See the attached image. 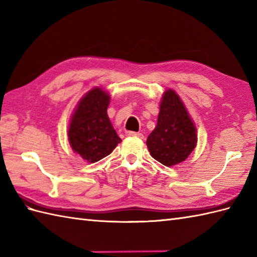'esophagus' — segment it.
<instances>
[{
	"instance_id": "obj_1",
	"label": "esophagus",
	"mask_w": 257,
	"mask_h": 257,
	"mask_svg": "<svg viewBox=\"0 0 257 257\" xmlns=\"http://www.w3.org/2000/svg\"><path fill=\"white\" fill-rule=\"evenodd\" d=\"M126 136L128 137H137V138H143V135L140 133H135V131H126Z\"/></svg>"
}]
</instances>
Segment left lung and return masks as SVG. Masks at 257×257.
<instances>
[{
  "label": "left lung",
  "mask_w": 257,
  "mask_h": 257,
  "mask_svg": "<svg viewBox=\"0 0 257 257\" xmlns=\"http://www.w3.org/2000/svg\"><path fill=\"white\" fill-rule=\"evenodd\" d=\"M196 128L180 96L168 89L161 100L157 127L147 146L153 159L165 166L183 162L195 149Z\"/></svg>",
  "instance_id": "left-lung-1"
}]
</instances>
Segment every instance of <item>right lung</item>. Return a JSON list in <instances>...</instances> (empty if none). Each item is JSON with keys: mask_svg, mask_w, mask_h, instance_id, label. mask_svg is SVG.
<instances>
[{"mask_svg": "<svg viewBox=\"0 0 257 257\" xmlns=\"http://www.w3.org/2000/svg\"><path fill=\"white\" fill-rule=\"evenodd\" d=\"M109 99L105 91L95 87L80 100L71 118L70 145L89 163L108 156L121 141L107 115Z\"/></svg>", "mask_w": 257, "mask_h": 257, "instance_id": "right-lung-1", "label": "right lung"}]
</instances>
